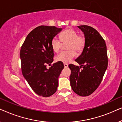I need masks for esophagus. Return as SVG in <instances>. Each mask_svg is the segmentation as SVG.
Instances as JSON below:
<instances>
[{
    "instance_id": "34e87169",
    "label": "esophagus",
    "mask_w": 122,
    "mask_h": 122,
    "mask_svg": "<svg viewBox=\"0 0 122 122\" xmlns=\"http://www.w3.org/2000/svg\"><path fill=\"white\" fill-rule=\"evenodd\" d=\"M64 68H67L68 66V64H66V63H64Z\"/></svg>"
}]
</instances>
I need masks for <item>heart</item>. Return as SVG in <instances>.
<instances>
[{
	"instance_id": "obj_1",
	"label": "heart",
	"mask_w": 122,
	"mask_h": 122,
	"mask_svg": "<svg viewBox=\"0 0 122 122\" xmlns=\"http://www.w3.org/2000/svg\"><path fill=\"white\" fill-rule=\"evenodd\" d=\"M61 40L63 43H67L66 46L68 51H61L56 56V61L63 63H68L76 56V51L81 52L84 47V38L81 35H78L77 32L71 28L66 29L60 35ZM61 43L58 38H53L51 41V49L54 52H58L61 49Z\"/></svg>"
}]
</instances>
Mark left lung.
Listing matches in <instances>:
<instances>
[{
	"label": "left lung",
	"instance_id": "left-lung-1",
	"mask_svg": "<svg viewBox=\"0 0 122 122\" xmlns=\"http://www.w3.org/2000/svg\"><path fill=\"white\" fill-rule=\"evenodd\" d=\"M78 27L84 33L86 43L81 55L76 59L80 66L69 65L70 82L76 94L86 97L92 94L102 81L108 66L107 50L104 39L94 28L86 25Z\"/></svg>",
	"mask_w": 122,
	"mask_h": 122
}]
</instances>
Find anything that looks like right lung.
<instances>
[{
	"label": "right lung",
	"mask_w": 122,
	"mask_h": 122,
	"mask_svg": "<svg viewBox=\"0 0 122 122\" xmlns=\"http://www.w3.org/2000/svg\"><path fill=\"white\" fill-rule=\"evenodd\" d=\"M61 30L54 26H38L28 34L20 51L23 76L33 91L43 97L56 93L58 77L64 68L61 61L46 68V64L51 66L54 57L51 41Z\"/></svg>",
	"instance_id": "add662e5"
}]
</instances>
